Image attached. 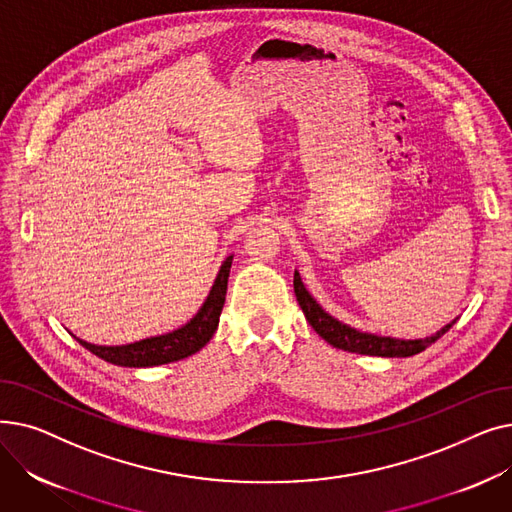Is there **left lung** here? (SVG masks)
Segmentation results:
<instances>
[{"mask_svg":"<svg viewBox=\"0 0 512 512\" xmlns=\"http://www.w3.org/2000/svg\"><path fill=\"white\" fill-rule=\"evenodd\" d=\"M294 294H297V301L311 324V328L330 342L334 348H342V351L348 353H359V355H369V357H413L429 344H434L438 338H442L454 324L456 319L450 321L448 326H444L440 332L419 338V340H400V338H390V336H378V334H367L359 332L351 326L342 324L336 317L326 313L319 307V303L307 292L299 272H294Z\"/></svg>","mask_w":512,"mask_h":512,"instance_id":"left-lung-1","label":"left lung"}]
</instances>
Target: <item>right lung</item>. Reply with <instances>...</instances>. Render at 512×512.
Instances as JSON below:
<instances>
[{"mask_svg":"<svg viewBox=\"0 0 512 512\" xmlns=\"http://www.w3.org/2000/svg\"><path fill=\"white\" fill-rule=\"evenodd\" d=\"M230 267H232V255L226 257V261L222 263L220 272L215 276V282L207 294L203 307L197 311V315L188 321V324H184L174 332L151 336V338L132 342V344H122V346H99V344L80 340L76 336L74 338L99 359L120 367H153V365H166V363L191 357L197 351H201V348L211 340L215 330H218L220 313L226 301Z\"/></svg>","mask_w":512,"mask_h":512,"instance_id":"right-lung-1","label":"right lung"}]
</instances>
